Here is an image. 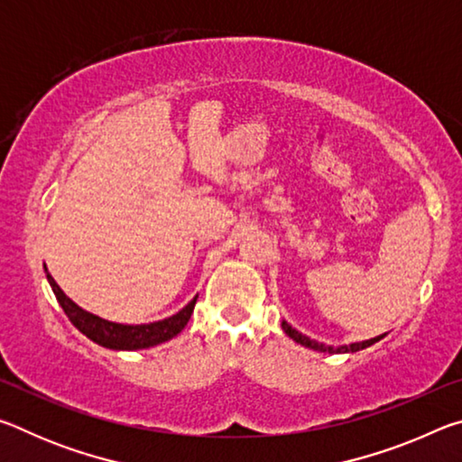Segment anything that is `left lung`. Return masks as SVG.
<instances>
[{
	"instance_id": "8db88e82",
	"label": "left lung",
	"mask_w": 462,
	"mask_h": 462,
	"mask_svg": "<svg viewBox=\"0 0 462 462\" xmlns=\"http://www.w3.org/2000/svg\"><path fill=\"white\" fill-rule=\"evenodd\" d=\"M281 328H283V332L289 336V338H293L297 344H301V346L311 348V350H318V353H330V355H342V353H358V350H363L366 346H373L374 342H379L381 338H385V334H379L374 336V338L369 340H363V342H353V344H342V346H330V344H324V342H318L314 338H310V336L301 334L300 330H295V328L289 326L285 319L281 322Z\"/></svg>"
}]
</instances>
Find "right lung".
<instances>
[{"label":"right lung","instance_id":"obj_1","mask_svg":"<svg viewBox=\"0 0 462 462\" xmlns=\"http://www.w3.org/2000/svg\"><path fill=\"white\" fill-rule=\"evenodd\" d=\"M44 273L54 295H57L59 306L65 310L67 318L71 319V324L77 328V330L88 336L89 340L99 344V346L112 348V350H143V348H151V346H156V344H162L171 338H175V336L187 326V322H189L195 301H198V295H195L193 300L187 303L183 310H179L175 316L159 319V322L118 324V322H109V319L99 318L96 314H91V311L77 306L71 297H67L65 291L57 285V281L52 279L49 269H46V264H44Z\"/></svg>","mask_w":462,"mask_h":462}]
</instances>
